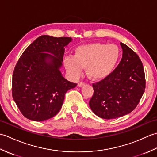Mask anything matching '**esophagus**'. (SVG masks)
I'll return each instance as SVG.
<instances>
[{
    "mask_svg": "<svg viewBox=\"0 0 157 157\" xmlns=\"http://www.w3.org/2000/svg\"><path fill=\"white\" fill-rule=\"evenodd\" d=\"M84 85H85V82H79L78 84V86H79V87H82V86H84Z\"/></svg>",
    "mask_w": 157,
    "mask_h": 157,
    "instance_id": "34e87169",
    "label": "esophagus"
}]
</instances>
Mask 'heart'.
Returning a JSON list of instances; mask_svg holds the SVG:
<instances>
[{
  "label": "heart",
  "instance_id": "b5f03b06",
  "mask_svg": "<svg viewBox=\"0 0 157 157\" xmlns=\"http://www.w3.org/2000/svg\"><path fill=\"white\" fill-rule=\"evenodd\" d=\"M121 49L116 44L92 43L78 46L73 56H67L64 63L73 77L81 75L83 68L91 79L99 80L111 74L121 58Z\"/></svg>",
  "mask_w": 157,
  "mask_h": 157
}]
</instances>
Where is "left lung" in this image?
I'll return each mask as SVG.
<instances>
[{
	"label": "left lung",
	"mask_w": 157,
	"mask_h": 157,
	"mask_svg": "<svg viewBox=\"0 0 157 157\" xmlns=\"http://www.w3.org/2000/svg\"><path fill=\"white\" fill-rule=\"evenodd\" d=\"M122 59L111 74L93 83L94 94L90 107L99 117H120L136 109L144 94L146 79L144 67L138 55L123 43Z\"/></svg>",
	"instance_id": "left-lung-1"
}]
</instances>
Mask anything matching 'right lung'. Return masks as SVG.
Masks as SVG:
<instances>
[{
    "label": "right lung",
    "mask_w": 157,
    "mask_h": 157,
    "mask_svg": "<svg viewBox=\"0 0 157 157\" xmlns=\"http://www.w3.org/2000/svg\"><path fill=\"white\" fill-rule=\"evenodd\" d=\"M71 41L69 37L41 36L20 56L13 71L12 96L25 117L36 121L53 117L61 110L67 91L77 86L59 69L64 46Z\"/></svg>",
    "instance_id": "obj_1"
}]
</instances>
